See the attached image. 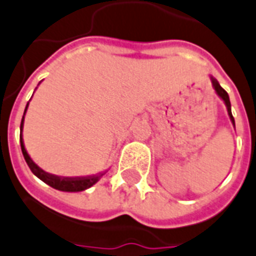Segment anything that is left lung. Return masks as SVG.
Wrapping results in <instances>:
<instances>
[{
    "mask_svg": "<svg viewBox=\"0 0 256 256\" xmlns=\"http://www.w3.org/2000/svg\"><path fill=\"white\" fill-rule=\"evenodd\" d=\"M212 86H214V88H216V94L224 99V102L226 103V106H228V115H230V118H232V124H234V118H232V104H230V99H228V94L224 91L222 87L220 86V83L214 79V78H212Z\"/></svg>",
    "mask_w": 256,
    "mask_h": 256,
    "instance_id": "8db88e82",
    "label": "left lung"
}]
</instances>
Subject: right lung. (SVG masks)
<instances>
[{
    "label": "right lung",
    "instance_id": "right-lung-1",
    "mask_svg": "<svg viewBox=\"0 0 256 256\" xmlns=\"http://www.w3.org/2000/svg\"><path fill=\"white\" fill-rule=\"evenodd\" d=\"M26 110H28V106H26ZM26 110H24V112H26ZM22 126H24V118H22L21 122V132ZM20 140H21L22 154H24V160L28 162L30 170H32L38 178L42 180L44 182H46L47 185H50L51 188H54V189L60 190V192H82V190H86L88 189V188H91V186L99 180V176L86 177V178H60V177H56V176L48 174V173L44 172L40 168H38L36 164L32 162V160L30 158L28 152H26V149H24V141H22V134H20Z\"/></svg>",
    "mask_w": 256,
    "mask_h": 256
}]
</instances>
